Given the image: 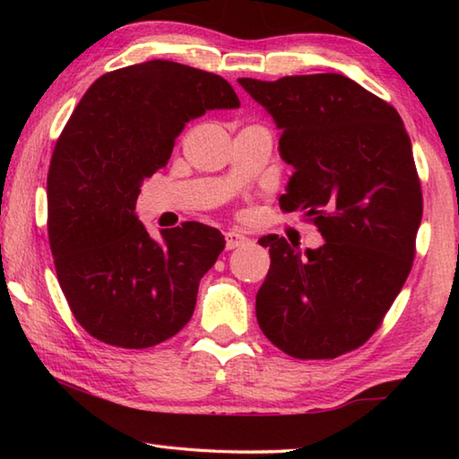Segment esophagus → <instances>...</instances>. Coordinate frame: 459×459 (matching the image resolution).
Masks as SVG:
<instances>
[{
    "label": "esophagus",
    "mask_w": 459,
    "mask_h": 459,
    "mask_svg": "<svg viewBox=\"0 0 459 459\" xmlns=\"http://www.w3.org/2000/svg\"><path fill=\"white\" fill-rule=\"evenodd\" d=\"M224 240H227L229 251H232V248H240V247L248 245V238L245 235H240V232H237V230H229L227 235H224Z\"/></svg>",
    "instance_id": "34e87169"
}]
</instances>
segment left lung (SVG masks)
Masks as SVG:
<instances>
[{
  "mask_svg": "<svg viewBox=\"0 0 459 459\" xmlns=\"http://www.w3.org/2000/svg\"><path fill=\"white\" fill-rule=\"evenodd\" d=\"M238 82L273 115L295 168L279 206L325 240L301 255L283 237L259 238L271 267L257 322L293 359H336L378 330L413 267L423 194L411 139L397 108L342 74Z\"/></svg>",
  "mask_w": 459,
  "mask_h": 459,
  "instance_id": "obj_1",
  "label": "left lung"
}]
</instances>
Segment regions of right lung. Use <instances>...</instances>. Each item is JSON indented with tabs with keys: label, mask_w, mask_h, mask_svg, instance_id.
<instances>
[{
	"label": "right lung",
	"mask_w": 459,
	"mask_h": 459,
	"mask_svg": "<svg viewBox=\"0 0 459 459\" xmlns=\"http://www.w3.org/2000/svg\"><path fill=\"white\" fill-rule=\"evenodd\" d=\"M238 105L222 76L169 60L99 76L76 105L48 168V240L60 290L92 338L139 351L190 322L224 237L190 221L155 243L134 211L186 123Z\"/></svg>",
	"instance_id": "obj_1"
}]
</instances>
